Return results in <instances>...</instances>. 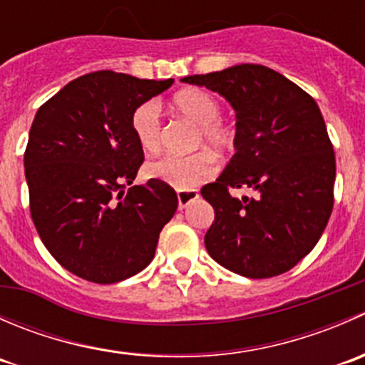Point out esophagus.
<instances>
[{"label":"esophagus","mask_w":365,"mask_h":365,"mask_svg":"<svg viewBox=\"0 0 365 365\" xmlns=\"http://www.w3.org/2000/svg\"><path fill=\"white\" fill-rule=\"evenodd\" d=\"M176 196H178V208L183 210L187 205L192 203L194 200H197V197H200V192H197V190H194V189L178 190V192H176Z\"/></svg>","instance_id":"obj_1"}]
</instances>
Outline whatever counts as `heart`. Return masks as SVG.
I'll return each instance as SVG.
<instances>
[{"instance_id": "heart-1", "label": "heart", "mask_w": 365, "mask_h": 365, "mask_svg": "<svg viewBox=\"0 0 365 365\" xmlns=\"http://www.w3.org/2000/svg\"><path fill=\"white\" fill-rule=\"evenodd\" d=\"M173 108L197 123L196 145H205L215 153H227L235 148L237 130L220 120V102L210 91L187 88L173 97ZM130 128L143 152L153 153L160 148V118L155 102L139 106L130 118ZM217 162L206 150L190 155H162L146 162L145 175L180 190H190L215 176Z\"/></svg>"}]
</instances>
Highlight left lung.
<instances>
[{"label":"left lung","mask_w":365,"mask_h":365,"mask_svg":"<svg viewBox=\"0 0 365 365\" xmlns=\"http://www.w3.org/2000/svg\"><path fill=\"white\" fill-rule=\"evenodd\" d=\"M182 81L217 91L237 113L235 155L201 189L215 212L206 251L244 277L284 274L314 249L334 206L336 155L318 104L263 65L242 63ZM242 186L257 197L230 196Z\"/></svg>","instance_id":"1"}]
</instances>
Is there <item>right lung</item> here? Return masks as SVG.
Returning a JSON list of instances; mask_svg holds the SVG:
<instances>
[{
	"label": "right lung",
	"instance_id": "right-lung-1",
	"mask_svg": "<svg viewBox=\"0 0 365 365\" xmlns=\"http://www.w3.org/2000/svg\"><path fill=\"white\" fill-rule=\"evenodd\" d=\"M173 83L98 70L70 81L35 114L24 152L31 219L77 277L113 284L155 256L178 197L159 180L132 185L145 155L130 118Z\"/></svg>",
	"mask_w": 365,
	"mask_h": 365
}]
</instances>
